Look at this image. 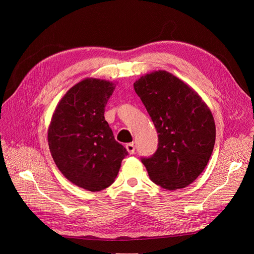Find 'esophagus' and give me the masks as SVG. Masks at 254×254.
Returning <instances> with one entry per match:
<instances>
[{
    "label": "esophagus",
    "mask_w": 254,
    "mask_h": 254,
    "mask_svg": "<svg viewBox=\"0 0 254 254\" xmlns=\"http://www.w3.org/2000/svg\"><path fill=\"white\" fill-rule=\"evenodd\" d=\"M126 149L130 153V155H133V153L135 152V146L133 143H128L126 145Z\"/></svg>",
    "instance_id": "obj_1"
}]
</instances>
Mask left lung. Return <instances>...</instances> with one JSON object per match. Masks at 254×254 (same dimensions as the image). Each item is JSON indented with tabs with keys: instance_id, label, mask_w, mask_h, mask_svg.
Instances as JSON below:
<instances>
[{
	"instance_id": "8db88e82",
	"label": "left lung",
	"mask_w": 254,
	"mask_h": 254,
	"mask_svg": "<svg viewBox=\"0 0 254 254\" xmlns=\"http://www.w3.org/2000/svg\"><path fill=\"white\" fill-rule=\"evenodd\" d=\"M158 132V148L142 158L150 180L174 190L188 187L211 158L216 136L213 115L194 90L166 71L133 84Z\"/></svg>"
}]
</instances>
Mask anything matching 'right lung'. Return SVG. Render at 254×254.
Segmentation results:
<instances>
[{"instance_id":"right-lung-1","label":"right lung","mask_w":254,"mask_h":254,"mask_svg":"<svg viewBox=\"0 0 254 254\" xmlns=\"http://www.w3.org/2000/svg\"><path fill=\"white\" fill-rule=\"evenodd\" d=\"M114 89L112 82L93 78L75 84L61 98L49 128L50 150L59 171L90 191L110 187L128 155L105 121Z\"/></svg>"}]
</instances>
